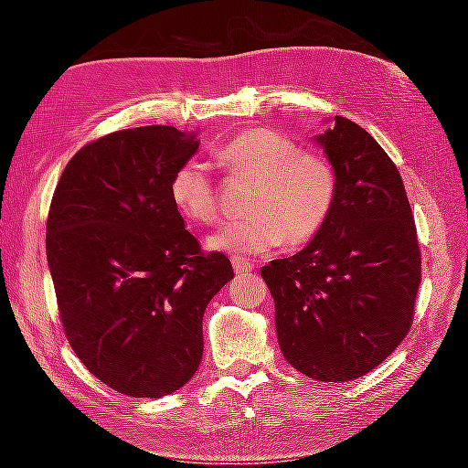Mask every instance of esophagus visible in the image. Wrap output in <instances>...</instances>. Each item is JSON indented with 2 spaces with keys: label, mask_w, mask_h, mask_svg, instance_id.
Here are the masks:
<instances>
[{
  "label": "esophagus",
  "mask_w": 468,
  "mask_h": 468,
  "mask_svg": "<svg viewBox=\"0 0 468 468\" xmlns=\"http://www.w3.org/2000/svg\"><path fill=\"white\" fill-rule=\"evenodd\" d=\"M231 262H233V268H235V272H237V274H241V272H250L251 268H253V264H251V262H248V260H245V258H239V256H233V258H231Z\"/></svg>",
  "instance_id": "esophagus-1"
}]
</instances>
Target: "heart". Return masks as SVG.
I'll return each mask as SVG.
<instances>
[{
  "label": "heart",
  "mask_w": 468,
  "mask_h": 468,
  "mask_svg": "<svg viewBox=\"0 0 468 468\" xmlns=\"http://www.w3.org/2000/svg\"><path fill=\"white\" fill-rule=\"evenodd\" d=\"M229 176L253 181L245 202L250 217L229 220L208 235L210 250L256 256L289 245H303L318 235L338 194L335 165L320 153L303 150L274 130L251 128L229 140L217 153ZM169 196L194 223L217 215V189L206 165L189 158L173 171Z\"/></svg>",
  "instance_id": "obj_1"
}]
</instances>
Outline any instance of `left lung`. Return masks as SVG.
<instances>
[{
	"label": "left lung",
	"mask_w": 468,
	"mask_h": 468,
	"mask_svg": "<svg viewBox=\"0 0 468 468\" xmlns=\"http://www.w3.org/2000/svg\"><path fill=\"white\" fill-rule=\"evenodd\" d=\"M335 165L338 194L322 231L262 268L281 351L320 382L378 367L407 336L421 282L415 218L384 148L345 117L314 136Z\"/></svg>",
	"instance_id": "1"
}]
</instances>
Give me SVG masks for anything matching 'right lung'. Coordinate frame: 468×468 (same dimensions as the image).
I'll return each instance as SVG.
<instances>
[{"instance_id":"add662e5","label":"right lung","mask_w":468,"mask_h":468,"mask_svg":"<svg viewBox=\"0 0 468 468\" xmlns=\"http://www.w3.org/2000/svg\"><path fill=\"white\" fill-rule=\"evenodd\" d=\"M171 125L107 133L63 169L47 218V262L66 336L86 369L133 399H161L197 371L202 318L233 279L202 253L169 196L196 154Z\"/></svg>"}]
</instances>
